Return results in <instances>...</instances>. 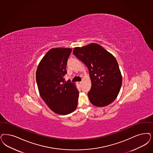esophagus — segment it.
Here are the masks:
<instances>
[{
    "instance_id": "obj_1",
    "label": "esophagus",
    "mask_w": 153,
    "mask_h": 153,
    "mask_svg": "<svg viewBox=\"0 0 153 153\" xmlns=\"http://www.w3.org/2000/svg\"><path fill=\"white\" fill-rule=\"evenodd\" d=\"M77 83H78V84H79V85L81 84V82H77Z\"/></svg>"
}]
</instances>
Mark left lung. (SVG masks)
<instances>
[{"label": "left lung", "mask_w": 153, "mask_h": 153, "mask_svg": "<svg viewBox=\"0 0 153 153\" xmlns=\"http://www.w3.org/2000/svg\"><path fill=\"white\" fill-rule=\"evenodd\" d=\"M73 53L89 69L91 87L88 95L90 102L97 107L110 105L116 99L122 84L116 59L97 43L75 48Z\"/></svg>", "instance_id": "1"}]
</instances>
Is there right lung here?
Here are the masks:
<instances>
[{
  "label": "right lung",
  "mask_w": 153,
  "mask_h": 153,
  "mask_svg": "<svg viewBox=\"0 0 153 153\" xmlns=\"http://www.w3.org/2000/svg\"><path fill=\"white\" fill-rule=\"evenodd\" d=\"M69 48L50 50L39 64L36 81L41 97L48 107L60 115L76 110L79 91L71 81H65L66 67L72 52Z\"/></svg>",
  "instance_id": "add662e5"
}]
</instances>
